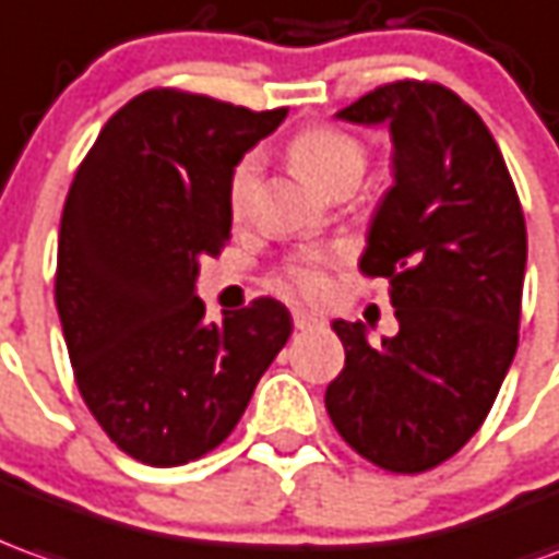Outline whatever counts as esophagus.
Masks as SVG:
<instances>
[{"label":"esophagus","mask_w":559,"mask_h":559,"mask_svg":"<svg viewBox=\"0 0 559 559\" xmlns=\"http://www.w3.org/2000/svg\"><path fill=\"white\" fill-rule=\"evenodd\" d=\"M293 326L296 330H314V326H323V318H318L314 311H306V308H293Z\"/></svg>","instance_id":"1"}]
</instances>
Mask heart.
<instances>
[{"label": "heart", "instance_id": "heart-1", "mask_svg": "<svg viewBox=\"0 0 559 559\" xmlns=\"http://www.w3.org/2000/svg\"><path fill=\"white\" fill-rule=\"evenodd\" d=\"M287 157L326 197L350 193L354 187L360 185L362 175H366V166H369L366 144L360 139H354L350 132L335 130V127H308V130H299L287 142ZM257 178H260V157L257 154H245L233 166V171H229V185H226L229 214L241 217V214L248 212ZM330 266H333L330 253H299V257H293L290 263L284 266V281L290 284L293 290L302 293V296H318L326 287V281H330Z\"/></svg>", "mask_w": 559, "mask_h": 559}]
</instances>
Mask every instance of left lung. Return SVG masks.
Segmentation results:
<instances>
[{"label":"left lung","instance_id":"left-lung-1","mask_svg":"<svg viewBox=\"0 0 559 559\" xmlns=\"http://www.w3.org/2000/svg\"><path fill=\"white\" fill-rule=\"evenodd\" d=\"M335 117L390 130L393 187L360 272L390 281L400 333L372 347L362 323L335 320L345 369L323 400L357 454L415 475L478 432L514 360L524 212L493 135L454 90L396 81Z\"/></svg>","mask_w":559,"mask_h":559}]
</instances>
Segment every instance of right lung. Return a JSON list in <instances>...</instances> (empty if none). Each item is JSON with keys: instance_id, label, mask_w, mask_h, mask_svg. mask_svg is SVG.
<instances>
[{"instance_id": "add662e5", "label": "right lung", "mask_w": 559, "mask_h": 559, "mask_svg": "<svg viewBox=\"0 0 559 559\" xmlns=\"http://www.w3.org/2000/svg\"><path fill=\"white\" fill-rule=\"evenodd\" d=\"M287 117L144 90L99 132L62 205L57 311L90 415L147 466H181L236 429L293 333L278 299L205 323L199 260L229 239V171Z\"/></svg>"}]
</instances>
